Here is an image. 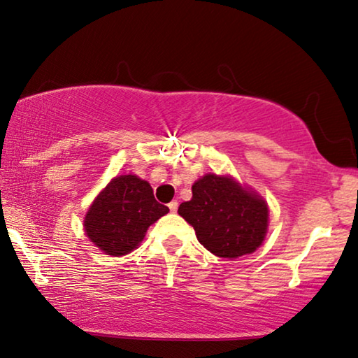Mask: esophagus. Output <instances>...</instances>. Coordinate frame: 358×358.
<instances>
[{
    "instance_id": "1",
    "label": "esophagus",
    "mask_w": 358,
    "mask_h": 358,
    "mask_svg": "<svg viewBox=\"0 0 358 358\" xmlns=\"http://www.w3.org/2000/svg\"><path fill=\"white\" fill-rule=\"evenodd\" d=\"M169 209H170V212H177V209H178V202L177 201H172L169 204Z\"/></svg>"
}]
</instances>
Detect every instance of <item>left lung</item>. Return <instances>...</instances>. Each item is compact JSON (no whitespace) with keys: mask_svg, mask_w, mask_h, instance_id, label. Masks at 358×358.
Listing matches in <instances>:
<instances>
[{"mask_svg":"<svg viewBox=\"0 0 358 358\" xmlns=\"http://www.w3.org/2000/svg\"><path fill=\"white\" fill-rule=\"evenodd\" d=\"M191 201L178 213L193 225L197 241L217 257L238 259L264 243L268 206L262 196L228 175L207 173L194 181Z\"/></svg>","mask_w":358,"mask_h":358,"instance_id":"obj_1","label":"left lung"}]
</instances>
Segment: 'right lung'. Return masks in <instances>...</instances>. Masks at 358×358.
Listing matches in <instances>:
<instances>
[{
	"mask_svg": "<svg viewBox=\"0 0 358 358\" xmlns=\"http://www.w3.org/2000/svg\"><path fill=\"white\" fill-rule=\"evenodd\" d=\"M167 212V206L154 199L148 181L136 175H120L96 196L83 227L96 248L119 257L136 249L148 228Z\"/></svg>",
	"mask_w": 358,
	"mask_h": 358,
	"instance_id": "obj_1",
	"label": "right lung"
}]
</instances>
